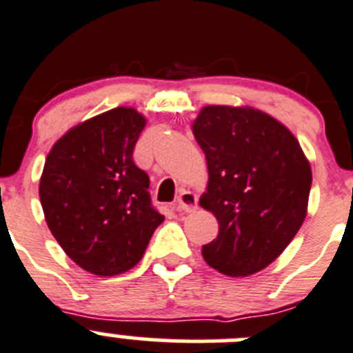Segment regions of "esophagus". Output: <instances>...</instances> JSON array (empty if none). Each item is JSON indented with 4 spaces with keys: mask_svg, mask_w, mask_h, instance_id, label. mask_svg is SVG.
<instances>
[{
    "mask_svg": "<svg viewBox=\"0 0 353 353\" xmlns=\"http://www.w3.org/2000/svg\"><path fill=\"white\" fill-rule=\"evenodd\" d=\"M197 208V195L190 190H183L180 195H178L176 201V209L183 212H192Z\"/></svg>",
    "mask_w": 353,
    "mask_h": 353,
    "instance_id": "1",
    "label": "esophagus"
}]
</instances>
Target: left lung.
<instances>
[{
	"label": "left lung",
	"instance_id": "left-lung-1",
	"mask_svg": "<svg viewBox=\"0 0 353 353\" xmlns=\"http://www.w3.org/2000/svg\"><path fill=\"white\" fill-rule=\"evenodd\" d=\"M192 132L209 172L201 205L219 223L202 256L226 276L257 273L287 249L305 219L309 161L285 125L254 108L205 106Z\"/></svg>",
	"mask_w": 353,
	"mask_h": 353
}]
</instances>
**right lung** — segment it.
Returning <instances> with one entry per match:
<instances>
[{
  "label": "right lung",
  "mask_w": 353,
  "mask_h": 353,
  "mask_svg": "<svg viewBox=\"0 0 353 353\" xmlns=\"http://www.w3.org/2000/svg\"><path fill=\"white\" fill-rule=\"evenodd\" d=\"M145 127L134 108H114L66 132L44 163L39 197L66 256L97 276L132 270L165 216L132 154Z\"/></svg>",
  "instance_id": "obj_1"
}]
</instances>
